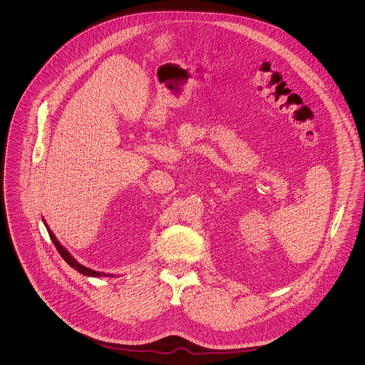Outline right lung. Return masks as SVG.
<instances>
[{
	"label": "right lung",
	"instance_id": "right-lung-1",
	"mask_svg": "<svg viewBox=\"0 0 365 365\" xmlns=\"http://www.w3.org/2000/svg\"><path fill=\"white\" fill-rule=\"evenodd\" d=\"M42 220H43V223H45V226H46V229H48V233H49V236H51V239H52L53 245L56 246V249H57V252H58V255L63 257V260L66 261L70 267H73L76 271H78L80 274H83V275H87V277H112V274H105V272H100V271H96V269H91V268H88V267H86V265H83V264H80L78 261L76 260L68 252H67V249H64L61 245H60V242L56 239V236L53 235L52 230H51V227L48 226V223H46V220L42 217Z\"/></svg>",
	"mask_w": 365,
	"mask_h": 365
}]
</instances>
